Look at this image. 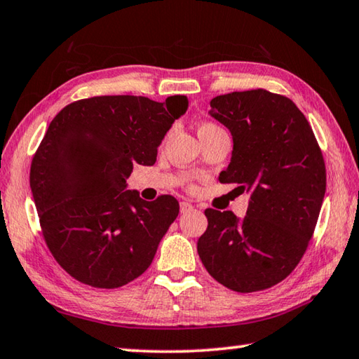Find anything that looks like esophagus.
I'll return each mask as SVG.
<instances>
[{
	"instance_id": "34e87169",
	"label": "esophagus",
	"mask_w": 359,
	"mask_h": 359,
	"mask_svg": "<svg viewBox=\"0 0 359 359\" xmlns=\"http://www.w3.org/2000/svg\"><path fill=\"white\" fill-rule=\"evenodd\" d=\"M193 208H194V205H193L191 202H188V201H182V202H180V212H182V213L191 212Z\"/></svg>"
}]
</instances>
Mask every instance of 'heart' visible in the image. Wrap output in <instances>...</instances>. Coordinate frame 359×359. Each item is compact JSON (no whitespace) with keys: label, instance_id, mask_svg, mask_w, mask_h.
<instances>
[{"label":"heart","instance_id":"b5f03b06","mask_svg":"<svg viewBox=\"0 0 359 359\" xmlns=\"http://www.w3.org/2000/svg\"><path fill=\"white\" fill-rule=\"evenodd\" d=\"M216 129H221V128L215 123H202V124H199L198 133H199V135H203V133L212 132V130H216Z\"/></svg>","mask_w":359,"mask_h":359}]
</instances>
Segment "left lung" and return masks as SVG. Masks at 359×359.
Here are the masks:
<instances>
[{
  "label": "left lung",
  "instance_id": "left-lung-1",
  "mask_svg": "<svg viewBox=\"0 0 359 359\" xmlns=\"http://www.w3.org/2000/svg\"><path fill=\"white\" fill-rule=\"evenodd\" d=\"M210 105L233 137L219 182L252 196L244 217L205 210L199 257L231 291L268 290L296 269L310 244L327 187L324 156L308 119L283 95L233 91Z\"/></svg>",
  "mask_w": 359,
  "mask_h": 359
}]
</instances>
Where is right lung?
<instances>
[{
  "mask_svg": "<svg viewBox=\"0 0 359 359\" xmlns=\"http://www.w3.org/2000/svg\"><path fill=\"white\" fill-rule=\"evenodd\" d=\"M188 109L144 96H93L63 107L31 163L43 240L60 268L83 285L115 290L149 268L179 215L171 194L143 201L126 191L132 168L154 165L158 144Z\"/></svg>",
  "mask_w": 359,
  "mask_h": 359,
  "instance_id": "obj_1",
  "label": "right lung"
}]
</instances>
